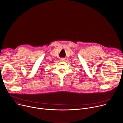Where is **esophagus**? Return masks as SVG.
I'll list each match as a JSON object with an SVG mask.
<instances>
[{
  "label": "esophagus",
  "mask_w": 123,
  "mask_h": 123,
  "mask_svg": "<svg viewBox=\"0 0 123 123\" xmlns=\"http://www.w3.org/2000/svg\"><path fill=\"white\" fill-rule=\"evenodd\" d=\"M64 59H63V58H62V59H61V60H60V61H61V62H63V61H64Z\"/></svg>",
  "instance_id": "1"
}]
</instances>
